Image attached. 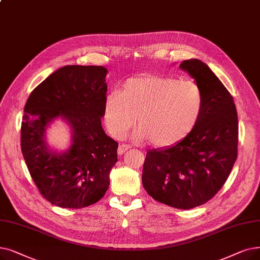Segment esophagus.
Masks as SVG:
<instances>
[{
    "label": "esophagus",
    "instance_id": "34e87169",
    "mask_svg": "<svg viewBox=\"0 0 260 260\" xmlns=\"http://www.w3.org/2000/svg\"><path fill=\"white\" fill-rule=\"evenodd\" d=\"M131 149V145L129 144H125V143H122L119 145V149H118V154L122 155L123 153H125L127 150Z\"/></svg>",
    "mask_w": 260,
    "mask_h": 260
}]
</instances>
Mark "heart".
Instances as JSON below:
<instances>
[{
	"label": "heart",
	"instance_id": "1",
	"mask_svg": "<svg viewBox=\"0 0 260 260\" xmlns=\"http://www.w3.org/2000/svg\"><path fill=\"white\" fill-rule=\"evenodd\" d=\"M203 101L202 90L193 81L144 75L129 78L118 92L106 95L103 118L111 136L118 139L125 136L137 118L135 140L169 148L196 127Z\"/></svg>",
	"mask_w": 260,
	"mask_h": 260
}]
</instances>
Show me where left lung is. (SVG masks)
Returning a JSON list of instances; mask_svg holds the SVG:
<instances>
[{"label": "left lung", "mask_w": 260, "mask_h": 260, "mask_svg": "<svg viewBox=\"0 0 260 260\" xmlns=\"http://www.w3.org/2000/svg\"><path fill=\"white\" fill-rule=\"evenodd\" d=\"M179 67L202 90V114L185 139L146 152L142 184L154 200L190 209L211 200L230 176L238 153V116L232 94L206 63L189 59Z\"/></svg>", "instance_id": "1"}]
</instances>
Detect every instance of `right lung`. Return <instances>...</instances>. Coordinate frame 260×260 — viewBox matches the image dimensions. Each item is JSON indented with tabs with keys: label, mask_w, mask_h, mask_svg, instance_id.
<instances>
[{
	"label": "right lung",
	"mask_w": 260,
	"mask_h": 260,
	"mask_svg": "<svg viewBox=\"0 0 260 260\" xmlns=\"http://www.w3.org/2000/svg\"><path fill=\"white\" fill-rule=\"evenodd\" d=\"M102 66H64L29 94L21 124V150L41 196L62 208H83L104 197L118 161V142L105 134L101 118L107 92ZM61 116L73 128L64 153L48 150L47 124Z\"/></svg>",
	"instance_id": "add662e5"
}]
</instances>
